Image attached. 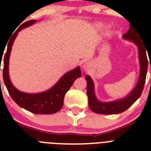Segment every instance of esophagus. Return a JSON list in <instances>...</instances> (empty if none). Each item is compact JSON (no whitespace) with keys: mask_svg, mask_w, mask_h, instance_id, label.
<instances>
[{"mask_svg":"<svg viewBox=\"0 0 151 151\" xmlns=\"http://www.w3.org/2000/svg\"><path fill=\"white\" fill-rule=\"evenodd\" d=\"M83 67H84V68H86L88 67V65L86 63H85L84 65H83Z\"/></svg>","mask_w":151,"mask_h":151,"instance_id":"obj_1","label":"esophagus"}]
</instances>
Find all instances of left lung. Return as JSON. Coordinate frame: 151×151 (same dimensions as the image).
<instances>
[{
  "label": "left lung",
  "instance_id": "1",
  "mask_svg": "<svg viewBox=\"0 0 151 151\" xmlns=\"http://www.w3.org/2000/svg\"><path fill=\"white\" fill-rule=\"evenodd\" d=\"M123 37L127 40L134 42L138 46L139 58L140 61V74L138 83L131 93L124 99L114 102H102L97 100L95 96L93 83L91 78L88 75H86L85 78L87 80V95L88 97L89 108L96 114H116L126 111L141 96L142 92L144 88L147 71V65H148V60L146 53V51L147 52V44L140 37V35L137 29L131 26H130L129 30L125 35H123Z\"/></svg>",
  "mask_w": 151,
  "mask_h": 151
}]
</instances>
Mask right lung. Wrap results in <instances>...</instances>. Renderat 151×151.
Segmentation results:
<instances>
[{"label":"right lung","instance_id":"obj_1","mask_svg":"<svg viewBox=\"0 0 151 151\" xmlns=\"http://www.w3.org/2000/svg\"><path fill=\"white\" fill-rule=\"evenodd\" d=\"M35 23H36V20H29L23 23L16 31L14 36L12 38L11 41L9 42L6 52L4 59L3 77L4 84L8 90L9 93L19 106L37 114H52L58 112L62 108L65 93L69 90L74 82L78 77H81V71L80 67H77L74 70L68 71L61 77L60 80L54 87L42 93H23L19 91L13 86L9 77V60L12 46L18 32L21 29L28 27ZM1 60H2L1 58Z\"/></svg>","mask_w":151,"mask_h":151}]
</instances>
